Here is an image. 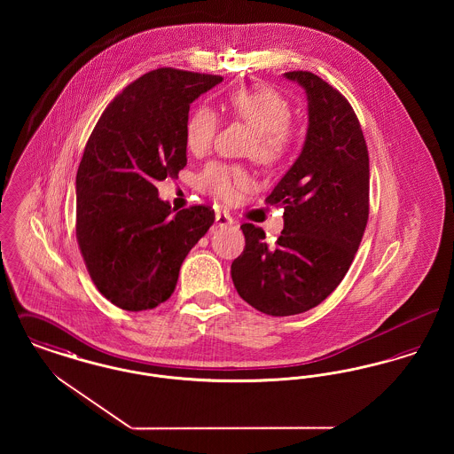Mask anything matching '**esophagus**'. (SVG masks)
Wrapping results in <instances>:
<instances>
[{
	"mask_svg": "<svg viewBox=\"0 0 454 454\" xmlns=\"http://www.w3.org/2000/svg\"><path fill=\"white\" fill-rule=\"evenodd\" d=\"M235 221H233V217L230 216L228 213H216V224L219 228H228V226H231Z\"/></svg>",
	"mask_w": 454,
	"mask_h": 454,
	"instance_id": "34e87169",
	"label": "esophagus"
}]
</instances>
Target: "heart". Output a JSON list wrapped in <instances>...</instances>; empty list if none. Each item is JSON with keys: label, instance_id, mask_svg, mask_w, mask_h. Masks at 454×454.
<instances>
[{"label": "heart", "instance_id": "b5f03b06", "mask_svg": "<svg viewBox=\"0 0 454 454\" xmlns=\"http://www.w3.org/2000/svg\"><path fill=\"white\" fill-rule=\"evenodd\" d=\"M228 107L238 121L255 129V137L248 148L260 163L278 165L289 156L296 143V132L291 124V104L270 88H239L228 98ZM217 115L209 107L195 108L185 124V143L194 154L207 152L215 141ZM200 191L231 202L239 189L250 185V176L243 168L226 163H211L197 176Z\"/></svg>", "mask_w": 454, "mask_h": 454}]
</instances>
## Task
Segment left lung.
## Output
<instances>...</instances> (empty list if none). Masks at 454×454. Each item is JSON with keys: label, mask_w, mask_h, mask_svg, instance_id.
Masks as SVG:
<instances>
[{"label": "left lung", "mask_w": 454, "mask_h": 454, "mask_svg": "<svg viewBox=\"0 0 454 454\" xmlns=\"http://www.w3.org/2000/svg\"><path fill=\"white\" fill-rule=\"evenodd\" d=\"M308 95L309 126L300 158L265 197L284 207L269 245L245 223V248L231 263L238 294L265 315L289 317L324 301L342 282L369 217V154L359 119L337 88L309 71H289Z\"/></svg>", "instance_id": "1"}]
</instances>
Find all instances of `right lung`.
<instances>
[{
    "label": "right lung",
    "mask_w": 454,
    "mask_h": 454,
    "mask_svg": "<svg viewBox=\"0 0 454 454\" xmlns=\"http://www.w3.org/2000/svg\"><path fill=\"white\" fill-rule=\"evenodd\" d=\"M217 74L158 67L124 88L88 137L76 173V239L108 301L153 309L172 296L180 265L215 223L209 206L173 215L156 180L187 165L185 124Z\"/></svg>",
    "instance_id": "right-lung-1"
}]
</instances>
